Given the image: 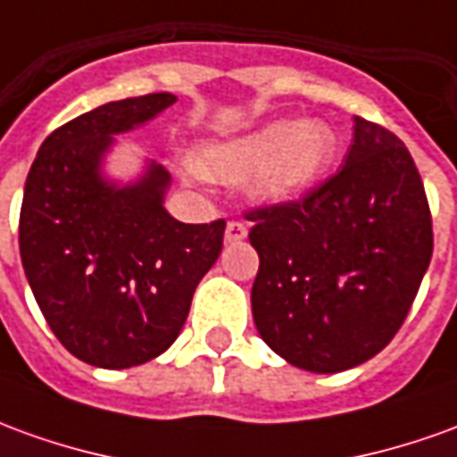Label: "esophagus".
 <instances>
[{"label":"esophagus","instance_id":"34e87169","mask_svg":"<svg viewBox=\"0 0 457 457\" xmlns=\"http://www.w3.org/2000/svg\"><path fill=\"white\" fill-rule=\"evenodd\" d=\"M245 237H247V225H245V222H239V220L228 222V229H225V239H228V242H239V239Z\"/></svg>","mask_w":457,"mask_h":457}]
</instances>
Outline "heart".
I'll list each match as a JSON object with an SVG mask.
<instances>
[{
  "mask_svg": "<svg viewBox=\"0 0 457 457\" xmlns=\"http://www.w3.org/2000/svg\"><path fill=\"white\" fill-rule=\"evenodd\" d=\"M334 155V136L321 123L274 120L250 136L207 148L203 170L222 180L254 178L267 200L295 195L319 178Z\"/></svg>",
  "mask_w": 457,
  "mask_h": 457,
  "instance_id": "obj_1",
  "label": "heart"
}]
</instances>
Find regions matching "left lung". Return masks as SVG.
<instances>
[{"label":"left lung","mask_w":457,"mask_h":457,"mask_svg":"<svg viewBox=\"0 0 457 457\" xmlns=\"http://www.w3.org/2000/svg\"><path fill=\"white\" fill-rule=\"evenodd\" d=\"M245 218L260 254L254 327L284 361L346 371L394 339L433 254L426 187L398 136L356 116L341 170Z\"/></svg>","instance_id":"left-lung-1"}]
</instances>
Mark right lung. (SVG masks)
<instances>
[{
	"mask_svg": "<svg viewBox=\"0 0 457 457\" xmlns=\"http://www.w3.org/2000/svg\"><path fill=\"white\" fill-rule=\"evenodd\" d=\"M175 101L148 94L73 118L41 143L27 175L19 252L29 287L66 351L98 369L161 356L222 250L225 220L185 225L162 207L170 185L162 165L148 162L126 187L101 175L113 136Z\"/></svg>",
	"mask_w": 457,
	"mask_h": 457,
	"instance_id": "right-lung-1",
	"label": "right lung"
}]
</instances>
